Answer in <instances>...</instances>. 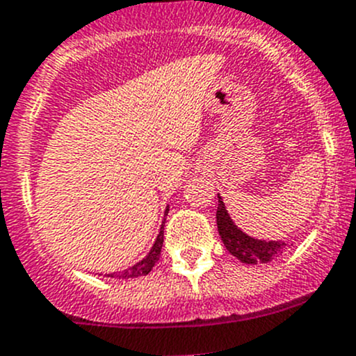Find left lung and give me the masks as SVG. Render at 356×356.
Masks as SVG:
<instances>
[{"label": "left lung", "instance_id": "left-lung-1", "mask_svg": "<svg viewBox=\"0 0 356 356\" xmlns=\"http://www.w3.org/2000/svg\"><path fill=\"white\" fill-rule=\"evenodd\" d=\"M219 203H217V231L220 234L224 247L227 248L231 255L240 259L245 264H257V262H270L277 255L282 254L287 241L282 240H259V238L248 236L247 233L240 229L233 219L227 213L226 205H224L220 195H217Z\"/></svg>", "mask_w": 356, "mask_h": 356}]
</instances>
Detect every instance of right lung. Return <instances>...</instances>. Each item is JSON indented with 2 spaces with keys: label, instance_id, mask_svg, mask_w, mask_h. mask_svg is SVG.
Masks as SVG:
<instances>
[{
  "label": "right lung",
  "instance_id": "1",
  "mask_svg": "<svg viewBox=\"0 0 356 356\" xmlns=\"http://www.w3.org/2000/svg\"><path fill=\"white\" fill-rule=\"evenodd\" d=\"M168 213V207L167 210H165V216L167 217ZM165 219L163 222H161V227H160V233H158L156 240H154L153 247H151V250L147 252L146 257L143 259V261L136 262L134 266H130L129 270H123V271H116V273H108L106 277L109 278H137V277H144V275L149 273L151 270H153V266L156 264V261L160 259V252H161V247H163V229H165Z\"/></svg>",
  "mask_w": 356,
  "mask_h": 356
}]
</instances>
